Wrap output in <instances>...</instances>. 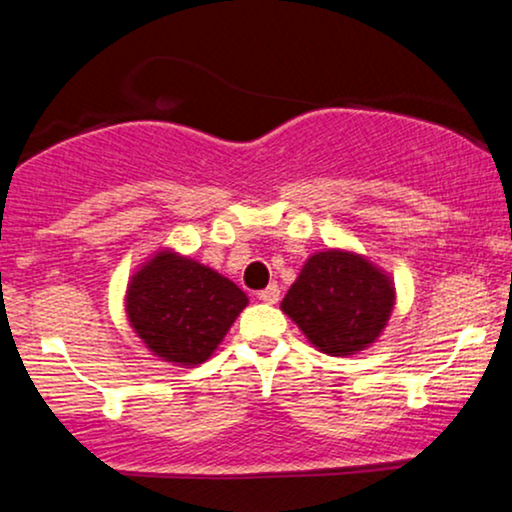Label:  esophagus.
Wrapping results in <instances>:
<instances>
[{
    "label": "esophagus",
    "mask_w": 512,
    "mask_h": 512,
    "mask_svg": "<svg viewBox=\"0 0 512 512\" xmlns=\"http://www.w3.org/2000/svg\"><path fill=\"white\" fill-rule=\"evenodd\" d=\"M257 298H260L262 303H276L279 301V286L269 284L267 289H262L260 293H257Z\"/></svg>",
    "instance_id": "obj_1"
}]
</instances>
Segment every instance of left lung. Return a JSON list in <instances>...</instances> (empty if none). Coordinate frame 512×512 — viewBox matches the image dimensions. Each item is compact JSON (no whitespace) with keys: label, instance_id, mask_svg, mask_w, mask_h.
<instances>
[{"label":"left lung","instance_id":"left-lung-1","mask_svg":"<svg viewBox=\"0 0 512 512\" xmlns=\"http://www.w3.org/2000/svg\"><path fill=\"white\" fill-rule=\"evenodd\" d=\"M392 305V281L366 257L327 250L305 262L281 310L317 349L349 356L380 337Z\"/></svg>","mask_w":512,"mask_h":512}]
</instances>
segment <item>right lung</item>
Here are the masks:
<instances>
[{
  "instance_id": "right-lung-1",
  "label": "right lung",
  "mask_w": 512,
  "mask_h": 512,
  "mask_svg": "<svg viewBox=\"0 0 512 512\" xmlns=\"http://www.w3.org/2000/svg\"><path fill=\"white\" fill-rule=\"evenodd\" d=\"M245 305L231 279L173 252H158L127 289L134 330L156 356L182 366L207 361Z\"/></svg>"
}]
</instances>
